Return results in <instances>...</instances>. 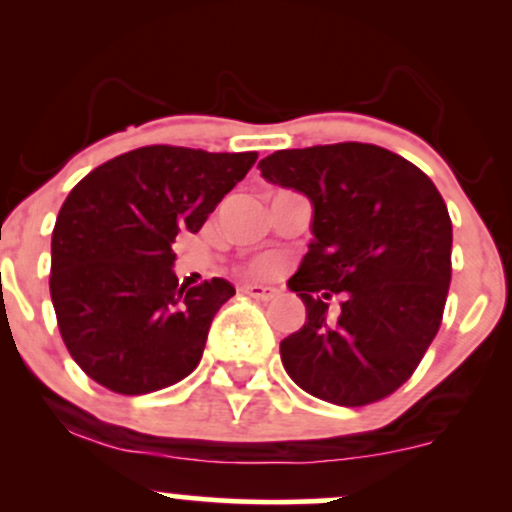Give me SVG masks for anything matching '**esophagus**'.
Wrapping results in <instances>:
<instances>
[{
    "mask_svg": "<svg viewBox=\"0 0 512 512\" xmlns=\"http://www.w3.org/2000/svg\"><path fill=\"white\" fill-rule=\"evenodd\" d=\"M243 293H248L250 298H257V301H272V298L279 296V289H274V286H262V284H245Z\"/></svg>",
    "mask_w": 512,
    "mask_h": 512,
    "instance_id": "obj_1",
    "label": "esophagus"
}]
</instances>
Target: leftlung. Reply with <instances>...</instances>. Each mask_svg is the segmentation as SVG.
Segmentation results:
<instances>
[{
  "mask_svg": "<svg viewBox=\"0 0 512 512\" xmlns=\"http://www.w3.org/2000/svg\"><path fill=\"white\" fill-rule=\"evenodd\" d=\"M262 178L313 204V240L289 289L305 325L281 342L286 373L339 407L378 402L411 378L443 320L452 223L431 178L375 144L274 151ZM343 301L329 313V298Z\"/></svg>",
  "mask_w": 512,
  "mask_h": 512,
  "instance_id": "obj_1",
  "label": "left lung"
}]
</instances>
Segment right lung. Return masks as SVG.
<instances>
[{
  "label": "right lung",
  "mask_w": 512,
  "mask_h": 512,
  "mask_svg": "<svg viewBox=\"0 0 512 512\" xmlns=\"http://www.w3.org/2000/svg\"><path fill=\"white\" fill-rule=\"evenodd\" d=\"M257 161L142 146L103 163L64 199L52 231L50 296L69 354L91 380L146 395L190 375L231 281L178 284L175 236L197 233Z\"/></svg>",
  "instance_id": "obj_1"
}]
</instances>
